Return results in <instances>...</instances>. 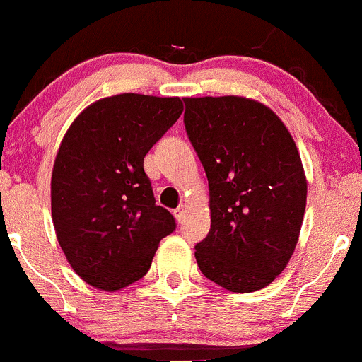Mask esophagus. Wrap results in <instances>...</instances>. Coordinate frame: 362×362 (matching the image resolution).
I'll list each match as a JSON object with an SVG mask.
<instances>
[{"instance_id":"esophagus-1","label":"esophagus","mask_w":362,"mask_h":362,"mask_svg":"<svg viewBox=\"0 0 362 362\" xmlns=\"http://www.w3.org/2000/svg\"><path fill=\"white\" fill-rule=\"evenodd\" d=\"M185 209H187V206H185V204H180V206H178L177 209H175V218H177L178 221L184 220V216H185Z\"/></svg>"}]
</instances>
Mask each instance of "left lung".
<instances>
[{
  "label": "left lung",
  "instance_id": "obj_1",
  "mask_svg": "<svg viewBox=\"0 0 362 362\" xmlns=\"http://www.w3.org/2000/svg\"><path fill=\"white\" fill-rule=\"evenodd\" d=\"M184 123L209 184L211 228L196 244L202 275L230 292L272 284L299 240L308 184L296 142L268 106L185 98Z\"/></svg>",
  "mask_w": 362,
  "mask_h": 362
}]
</instances>
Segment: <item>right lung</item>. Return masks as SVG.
<instances>
[{"mask_svg":"<svg viewBox=\"0 0 362 362\" xmlns=\"http://www.w3.org/2000/svg\"><path fill=\"white\" fill-rule=\"evenodd\" d=\"M184 111L180 98L118 94L82 111L59 146L51 214L74 272L101 291L141 280L175 230L156 206L144 156Z\"/></svg>","mask_w":362,"mask_h":362,"instance_id":"add662e5","label":"right lung"}]
</instances>
